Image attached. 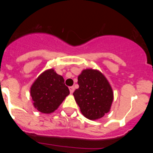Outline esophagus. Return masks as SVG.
<instances>
[{
  "label": "esophagus",
  "instance_id": "esophagus-1",
  "mask_svg": "<svg viewBox=\"0 0 153 153\" xmlns=\"http://www.w3.org/2000/svg\"><path fill=\"white\" fill-rule=\"evenodd\" d=\"M69 89H70V93H74V90H75V88H74V86H70V87H69Z\"/></svg>",
  "mask_w": 153,
  "mask_h": 153
}]
</instances>
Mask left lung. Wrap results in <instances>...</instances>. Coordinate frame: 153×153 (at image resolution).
Instances as JSON below:
<instances>
[{
	"mask_svg": "<svg viewBox=\"0 0 153 153\" xmlns=\"http://www.w3.org/2000/svg\"><path fill=\"white\" fill-rule=\"evenodd\" d=\"M77 83L79 88L73 94L86 118L97 120L109 113L113 101V89L100 71L83 70L78 76Z\"/></svg>",
	"mask_w": 153,
	"mask_h": 153,
	"instance_id": "left-lung-1",
	"label": "left lung"
}]
</instances>
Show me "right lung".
<instances>
[{
    "label": "right lung",
    "instance_id": "obj_1",
    "mask_svg": "<svg viewBox=\"0 0 153 153\" xmlns=\"http://www.w3.org/2000/svg\"><path fill=\"white\" fill-rule=\"evenodd\" d=\"M70 94L62 76L53 68L42 73L30 87L33 106L42 113L54 112Z\"/></svg>",
    "mask_w": 153,
    "mask_h": 153
}]
</instances>
